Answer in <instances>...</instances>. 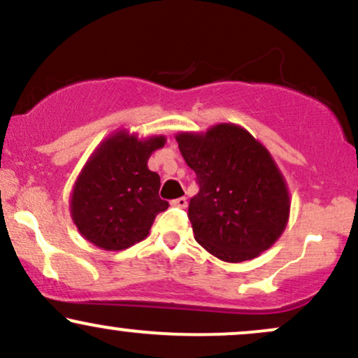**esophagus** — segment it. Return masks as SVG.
Returning <instances> with one entry per match:
<instances>
[{
    "instance_id": "esophagus-1",
    "label": "esophagus",
    "mask_w": 358,
    "mask_h": 358,
    "mask_svg": "<svg viewBox=\"0 0 358 358\" xmlns=\"http://www.w3.org/2000/svg\"><path fill=\"white\" fill-rule=\"evenodd\" d=\"M171 205H173V207H178V208H187L188 200L185 199V196H180V199L171 200Z\"/></svg>"
}]
</instances>
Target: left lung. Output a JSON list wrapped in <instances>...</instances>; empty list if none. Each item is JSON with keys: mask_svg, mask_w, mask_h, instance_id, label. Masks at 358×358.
<instances>
[{"mask_svg": "<svg viewBox=\"0 0 358 358\" xmlns=\"http://www.w3.org/2000/svg\"><path fill=\"white\" fill-rule=\"evenodd\" d=\"M175 138L200 187L188 205L195 241L225 262L261 256L285 232L291 207L268 148L232 122Z\"/></svg>", "mask_w": 358, "mask_h": 358, "instance_id": "8db88e82", "label": "left lung"}]
</instances>
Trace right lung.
<instances>
[{"label": "right lung", "instance_id": "right-lung-1", "mask_svg": "<svg viewBox=\"0 0 358 358\" xmlns=\"http://www.w3.org/2000/svg\"><path fill=\"white\" fill-rule=\"evenodd\" d=\"M165 136L139 139L121 129L106 138L77 176L71 217L85 241L104 250H122L146 239L168 202L159 199V175L148 168Z\"/></svg>", "mask_w": 358, "mask_h": 358}]
</instances>
